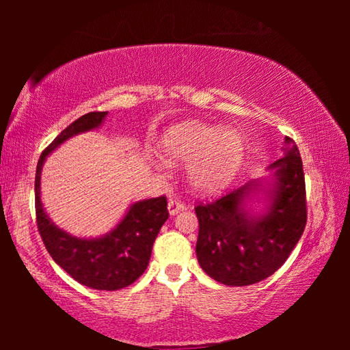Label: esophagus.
Returning <instances> with one entry per match:
<instances>
[{
  "mask_svg": "<svg viewBox=\"0 0 350 350\" xmlns=\"http://www.w3.org/2000/svg\"><path fill=\"white\" fill-rule=\"evenodd\" d=\"M185 202H182L179 198H171L170 202H168V210H170V215H176V213H179L180 210L185 208Z\"/></svg>",
  "mask_w": 350,
  "mask_h": 350,
  "instance_id": "obj_1",
  "label": "esophagus"
}]
</instances>
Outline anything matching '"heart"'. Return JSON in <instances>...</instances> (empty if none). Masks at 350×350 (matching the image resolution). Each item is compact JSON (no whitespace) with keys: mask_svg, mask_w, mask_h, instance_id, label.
<instances>
[{"mask_svg":"<svg viewBox=\"0 0 350 350\" xmlns=\"http://www.w3.org/2000/svg\"><path fill=\"white\" fill-rule=\"evenodd\" d=\"M170 157L189 161V180L199 191L213 193L224 188L238 173L244 157V140L234 129L200 122H185L170 128L162 137Z\"/></svg>","mask_w":350,"mask_h":350,"instance_id":"b5f03b06","label":"heart"}]
</instances>
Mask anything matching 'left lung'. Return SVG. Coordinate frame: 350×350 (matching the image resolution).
Masks as SVG:
<instances>
[{"instance_id":"8db88e82","label":"left lung","mask_w":350,"mask_h":350,"mask_svg":"<svg viewBox=\"0 0 350 350\" xmlns=\"http://www.w3.org/2000/svg\"><path fill=\"white\" fill-rule=\"evenodd\" d=\"M276 168V187L265 216L250 217L242 200L252 183L194 206L199 219L196 254L200 267L225 286H250L286 262L307 222L303 161L292 137Z\"/></svg>"}]
</instances>
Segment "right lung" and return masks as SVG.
I'll use <instances>...</instances> for the list:
<instances>
[{"label":"right lung","mask_w":350,"mask_h":350,"mask_svg":"<svg viewBox=\"0 0 350 350\" xmlns=\"http://www.w3.org/2000/svg\"><path fill=\"white\" fill-rule=\"evenodd\" d=\"M108 111L88 112L63 129L41 152L35 174V215L46 250L77 282L96 290H118L133 284L150 262L152 244L167 221V196L135 202L123 221L103 238L80 239L57 228L40 200V174L47 154L72 135L97 128Z\"/></svg>","instance_id":"right-lung-1"}]
</instances>
